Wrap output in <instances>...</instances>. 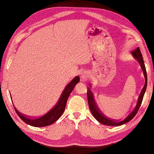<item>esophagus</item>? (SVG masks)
Instances as JSON below:
<instances>
[{"label":"esophagus","mask_w":154,"mask_h":154,"mask_svg":"<svg viewBox=\"0 0 154 154\" xmlns=\"http://www.w3.org/2000/svg\"><path fill=\"white\" fill-rule=\"evenodd\" d=\"M82 79H85V78H87V74H86V73H83L82 74Z\"/></svg>","instance_id":"obj_1"}]
</instances>
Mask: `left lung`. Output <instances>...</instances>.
Returning a JSON list of instances; mask_svg holds the SVG:
<instances>
[{
    "label": "left lung",
    "instance_id": "left-lung-1",
    "mask_svg": "<svg viewBox=\"0 0 154 154\" xmlns=\"http://www.w3.org/2000/svg\"><path fill=\"white\" fill-rule=\"evenodd\" d=\"M131 54H132L133 56L134 57L135 59L138 61V62L140 65L141 68H142V69L143 70L144 75L145 77V84L143 87L142 91H141L140 94L139 98H138L137 103L135 107L134 108V110H133L131 113H130V114H129L124 120H121V121H118V120L117 121H115V120H114L113 119H111L109 118L106 117V116L103 115L98 108L96 103H95V102L94 100V96L92 94V93H91V89L89 88L87 89V99H88V104H89V109L91 111V113H92L93 115L94 116V117L96 119L98 122H100L103 124H104V125L117 126L122 125V124L129 122L130 120H131L133 118L135 117L137 113V111H139V109L140 107L141 103H142L145 91H146V87H147L146 70V68H145V65H144V63L143 61V57L142 54H141L140 48L138 47L137 48L135 49V51H133L131 52Z\"/></svg>",
    "mask_w": 154,
    "mask_h": 154
}]
</instances>
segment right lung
<instances>
[{
  "mask_svg": "<svg viewBox=\"0 0 154 154\" xmlns=\"http://www.w3.org/2000/svg\"><path fill=\"white\" fill-rule=\"evenodd\" d=\"M79 81H80V77L76 76L66 86L57 104L51 110H50L47 114L43 115V117H39L38 119L30 118L26 115H24L22 113H20L14 107L15 112L18 115L19 117L22 120H23L24 122L30 126L34 127H44L50 125V124H52L56 122L57 120L59 119L61 115L63 114L65 109L66 103H67L69 95L71 93L74 87L79 82Z\"/></svg>",
  "mask_w": 154,
  "mask_h": 154,
  "instance_id": "1",
  "label": "right lung"
}]
</instances>
